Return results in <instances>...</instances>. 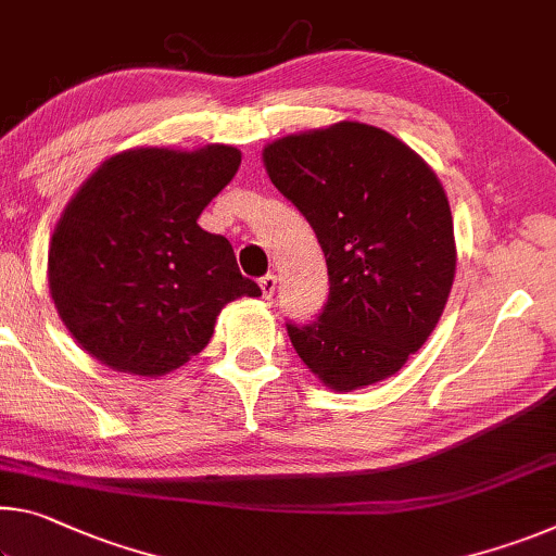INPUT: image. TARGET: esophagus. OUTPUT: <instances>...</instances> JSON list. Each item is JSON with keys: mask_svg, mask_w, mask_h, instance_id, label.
Instances as JSON below:
<instances>
[{"mask_svg": "<svg viewBox=\"0 0 556 556\" xmlns=\"http://www.w3.org/2000/svg\"><path fill=\"white\" fill-rule=\"evenodd\" d=\"M260 287H262V296L271 299V296H275V289H277V277L275 275L260 277Z\"/></svg>", "mask_w": 556, "mask_h": 556, "instance_id": "1", "label": "esophagus"}]
</instances>
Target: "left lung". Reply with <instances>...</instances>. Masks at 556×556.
<instances>
[{
	"mask_svg": "<svg viewBox=\"0 0 556 556\" xmlns=\"http://www.w3.org/2000/svg\"><path fill=\"white\" fill-rule=\"evenodd\" d=\"M264 165L329 269L319 316L287 321L296 354L337 391L393 376L435 329L453 287L443 185L399 138L354 121L281 138L264 148Z\"/></svg>",
	"mask_w": 556,
	"mask_h": 556,
	"instance_id": "1",
	"label": "left lung"
}]
</instances>
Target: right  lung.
Here are the masks:
<instances>
[{
  "label": "right lung",
  "instance_id": "obj_1",
  "mask_svg": "<svg viewBox=\"0 0 556 556\" xmlns=\"http://www.w3.org/2000/svg\"><path fill=\"white\" fill-rule=\"evenodd\" d=\"M240 157L232 146L136 148L68 202L51 237L49 287L66 329L101 364L173 371L207 346L227 302L262 294L227 237L198 225Z\"/></svg>",
  "mask_w": 556,
  "mask_h": 556
}]
</instances>
